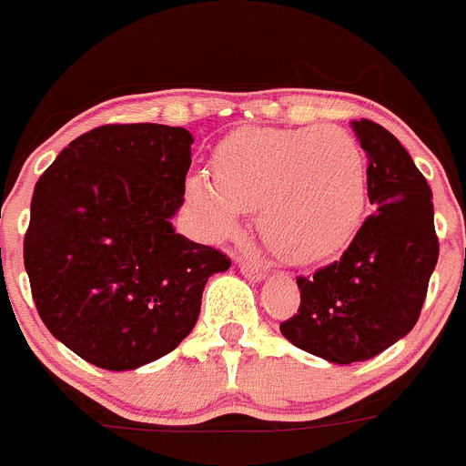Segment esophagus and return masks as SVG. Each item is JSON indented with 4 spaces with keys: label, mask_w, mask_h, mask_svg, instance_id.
Returning <instances> with one entry per match:
<instances>
[{
    "label": "esophagus",
    "mask_w": 466,
    "mask_h": 466,
    "mask_svg": "<svg viewBox=\"0 0 466 466\" xmlns=\"http://www.w3.org/2000/svg\"><path fill=\"white\" fill-rule=\"evenodd\" d=\"M238 268H240V273L245 275L247 279H252V282H261L263 278H266V273H263L261 268H258L257 263H249V261H240L238 263Z\"/></svg>",
    "instance_id": "esophagus-1"
}]
</instances>
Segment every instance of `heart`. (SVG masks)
<instances>
[{
    "label": "heart",
    "mask_w": 466,
    "mask_h": 466,
    "mask_svg": "<svg viewBox=\"0 0 466 466\" xmlns=\"http://www.w3.org/2000/svg\"><path fill=\"white\" fill-rule=\"evenodd\" d=\"M214 175L191 172L184 200L209 240L236 236L257 209L263 242L296 266L336 257L357 236L366 209V158L336 126H249L226 135Z\"/></svg>",
    "instance_id": "b5f03b06"
}]
</instances>
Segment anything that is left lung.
Returning <instances> with one entry per match:
<instances>
[{
	"label": "left lung",
	"instance_id": "left-lung-1",
	"mask_svg": "<svg viewBox=\"0 0 466 466\" xmlns=\"http://www.w3.org/2000/svg\"><path fill=\"white\" fill-rule=\"evenodd\" d=\"M369 156L366 187L376 205L339 261L296 278L300 306L279 331L331 364L380 355L418 322L439 258L431 188L390 130L352 121Z\"/></svg>",
	"mask_w": 466,
	"mask_h": 466
}]
</instances>
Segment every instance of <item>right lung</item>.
Returning <instances> with one entry per match:
<instances>
[{
    "label": "right lung",
    "mask_w": 466,
    "mask_h": 466,
    "mask_svg": "<svg viewBox=\"0 0 466 466\" xmlns=\"http://www.w3.org/2000/svg\"><path fill=\"white\" fill-rule=\"evenodd\" d=\"M191 144L187 127L100 126L65 147L35 187L23 257L36 312L106 371L172 352L196 327L209 275L230 268L170 221Z\"/></svg>",
    "instance_id": "1"
}]
</instances>
